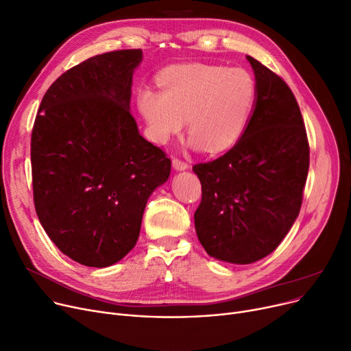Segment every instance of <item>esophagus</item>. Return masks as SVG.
I'll list each match as a JSON object with an SVG mask.
<instances>
[{
  "label": "esophagus",
  "instance_id": "34e87169",
  "mask_svg": "<svg viewBox=\"0 0 351 351\" xmlns=\"http://www.w3.org/2000/svg\"><path fill=\"white\" fill-rule=\"evenodd\" d=\"M172 166H173L175 171H179V172L186 171V169L189 168V165H188L186 162L180 160V159H173V160H172Z\"/></svg>",
  "mask_w": 351,
  "mask_h": 351
}]
</instances>
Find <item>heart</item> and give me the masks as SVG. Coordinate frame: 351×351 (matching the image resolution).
<instances>
[{"mask_svg":"<svg viewBox=\"0 0 351 351\" xmlns=\"http://www.w3.org/2000/svg\"><path fill=\"white\" fill-rule=\"evenodd\" d=\"M162 92L142 89L139 112L156 143H166L185 129L193 149L225 152L243 136L252 119L257 86L242 68L183 64L159 77Z\"/></svg>","mask_w":351,"mask_h":351,"instance_id":"heart-1","label":"heart"}]
</instances>
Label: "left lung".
I'll return each instance as SVG.
<instances>
[{
	"mask_svg": "<svg viewBox=\"0 0 351 351\" xmlns=\"http://www.w3.org/2000/svg\"><path fill=\"white\" fill-rule=\"evenodd\" d=\"M257 86L243 136L216 160L193 166L202 183L199 242L216 261L249 265L280 245L298 219L308 172L300 108L287 84L246 55Z\"/></svg>",
	"mask_w": 351,
	"mask_h": 351,
	"instance_id": "left-lung-1",
	"label": "left lung"
}]
</instances>
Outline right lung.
Masks as SVG:
<instances>
[{"label":"right lung","mask_w":351,"mask_h":351,"mask_svg":"<svg viewBox=\"0 0 351 351\" xmlns=\"http://www.w3.org/2000/svg\"><path fill=\"white\" fill-rule=\"evenodd\" d=\"M142 60V49H123L71 68L35 118V210L55 246L84 266H112L134 249L146 202L171 175V159L131 115Z\"/></svg>","instance_id":"1"}]
</instances>
